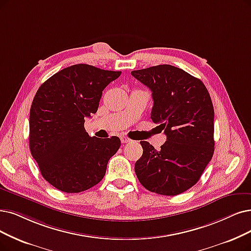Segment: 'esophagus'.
Returning <instances> with one entry per match:
<instances>
[{
	"label": "esophagus",
	"instance_id": "34e87169",
	"mask_svg": "<svg viewBox=\"0 0 251 251\" xmlns=\"http://www.w3.org/2000/svg\"><path fill=\"white\" fill-rule=\"evenodd\" d=\"M120 140H122V143H129V142L132 141L131 139L126 137V136H122V137H120Z\"/></svg>",
	"mask_w": 251,
	"mask_h": 251
}]
</instances>
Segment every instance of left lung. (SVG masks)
Instances as JSON below:
<instances>
[{"label":"left lung","mask_w":251,"mask_h":251,"mask_svg":"<svg viewBox=\"0 0 251 251\" xmlns=\"http://www.w3.org/2000/svg\"><path fill=\"white\" fill-rule=\"evenodd\" d=\"M131 74L152 93V122L167 141L156 150L141 141L143 154L135 172L149 192L176 196L194 186L214 152V109L201 80L171 65Z\"/></svg>","instance_id":"obj_1"}]
</instances>
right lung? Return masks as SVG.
Returning <instances> with one entry per match:
<instances>
[{"mask_svg":"<svg viewBox=\"0 0 251 251\" xmlns=\"http://www.w3.org/2000/svg\"><path fill=\"white\" fill-rule=\"evenodd\" d=\"M122 72L78 64L39 87L29 111L28 143L43 178L64 193H81L105 176L118 137H89L84 118L98 111L104 88Z\"/></svg>","mask_w":251,"mask_h":251,"instance_id":"add662e5","label":"right lung"}]
</instances>
